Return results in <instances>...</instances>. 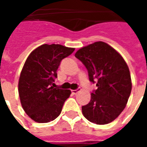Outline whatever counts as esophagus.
I'll return each instance as SVG.
<instances>
[{"label":"esophagus","mask_w":147,"mask_h":147,"mask_svg":"<svg viewBox=\"0 0 147 147\" xmlns=\"http://www.w3.org/2000/svg\"><path fill=\"white\" fill-rule=\"evenodd\" d=\"M80 89L72 90H71V93H72V94H76L77 93H78V92H80Z\"/></svg>","instance_id":"obj_1"}]
</instances>
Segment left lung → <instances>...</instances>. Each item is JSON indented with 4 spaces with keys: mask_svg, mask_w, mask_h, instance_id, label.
I'll return each instance as SVG.
<instances>
[{
    "mask_svg": "<svg viewBox=\"0 0 147 147\" xmlns=\"http://www.w3.org/2000/svg\"><path fill=\"white\" fill-rule=\"evenodd\" d=\"M75 57L86 67L89 80L96 83L90 102L82 106L87 120L96 124L113 121L126 106L131 91V80L126 62L113 47L97 42L83 47Z\"/></svg>",
    "mask_w": 147,
    "mask_h": 147,
    "instance_id": "obj_1",
    "label": "left lung"
}]
</instances>
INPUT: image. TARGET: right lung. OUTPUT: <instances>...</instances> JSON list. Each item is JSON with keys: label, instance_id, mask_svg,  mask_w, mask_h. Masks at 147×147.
Wrapping results in <instances>:
<instances>
[{"label": "right lung", "instance_id": "1", "mask_svg": "<svg viewBox=\"0 0 147 147\" xmlns=\"http://www.w3.org/2000/svg\"><path fill=\"white\" fill-rule=\"evenodd\" d=\"M75 50L58 44L40 45L27 57L19 80V95L25 113L38 123H48L61 114L71 90L55 88L61 61Z\"/></svg>", "mask_w": 147, "mask_h": 147}]
</instances>
